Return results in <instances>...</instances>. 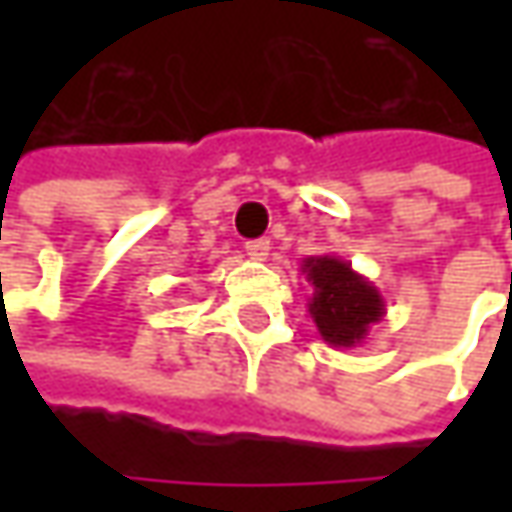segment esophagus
<instances>
[{"label":"esophagus","instance_id":"34e87169","mask_svg":"<svg viewBox=\"0 0 512 512\" xmlns=\"http://www.w3.org/2000/svg\"><path fill=\"white\" fill-rule=\"evenodd\" d=\"M245 250L253 262H265L267 253H270V239H253V242H247Z\"/></svg>","mask_w":512,"mask_h":512}]
</instances>
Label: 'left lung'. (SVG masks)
I'll list each match as a JSON object with an SVG mask.
<instances>
[{"mask_svg": "<svg viewBox=\"0 0 512 512\" xmlns=\"http://www.w3.org/2000/svg\"><path fill=\"white\" fill-rule=\"evenodd\" d=\"M310 296L307 310L330 347H359L370 327L384 319L379 287L339 256H307L302 262Z\"/></svg>", "mask_w": 512, "mask_h": 512, "instance_id": "obj_1", "label": "left lung"}]
</instances>
